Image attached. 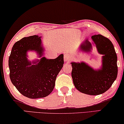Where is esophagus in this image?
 <instances>
[{
    "label": "esophagus",
    "instance_id": "1",
    "mask_svg": "<svg viewBox=\"0 0 124 124\" xmlns=\"http://www.w3.org/2000/svg\"><path fill=\"white\" fill-rule=\"evenodd\" d=\"M71 59V55L68 53H65L64 55V60L65 62H68Z\"/></svg>",
    "mask_w": 124,
    "mask_h": 124
}]
</instances>
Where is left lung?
<instances>
[{
	"label": "left lung",
	"instance_id": "left-lung-1",
	"mask_svg": "<svg viewBox=\"0 0 124 124\" xmlns=\"http://www.w3.org/2000/svg\"><path fill=\"white\" fill-rule=\"evenodd\" d=\"M93 43L98 52L103 55L101 69L94 70L84 62L71 63V76L76 88L80 92L89 95H99L108 90L116 80L117 75V55L113 43L108 38L101 34L92 36ZM92 44L86 39L81 44L80 49L90 52Z\"/></svg>",
	"mask_w": 124,
	"mask_h": 124
}]
</instances>
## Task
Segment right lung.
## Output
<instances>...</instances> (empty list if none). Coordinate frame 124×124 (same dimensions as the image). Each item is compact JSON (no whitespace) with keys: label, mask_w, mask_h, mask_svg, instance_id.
<instances>
[{"label":"right lung","mask_w":124,"mask_h":124,"mask_svg":"<svg viewBox=\"0 0 124 124\" xmlns=\"http://www.w3.org/2000/svg\"><path fill=\"white\" fill-rule=\"evenodd\" d=\"M40 38L34 35L16 42L9 58L11 82L23 96L31 99L44 98L52 92L56 76L64 64L63 54L55 59L43 57L32 62L28 60L29 50L36 51L39 58L43 54Z\"/></svg>","instance_id":"add662e5"}]
</instances>
